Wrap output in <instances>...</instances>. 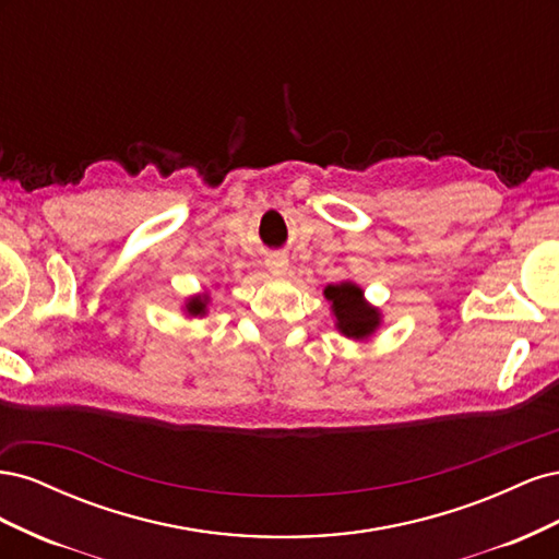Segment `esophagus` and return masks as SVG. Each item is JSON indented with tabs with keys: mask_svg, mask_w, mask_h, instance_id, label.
Listing matches in <instances>:
<instances>
[{
	"mask_svg": "<svg viewBox=\"0 0 559 559\" xmlns=\"http://www.w3.org/2000/svg\"><path fill=\"white\" fill-rule=\"evenodd\" d=\"M265 267H267L270 275L282 277V275L289 273V261H286L284 257H270V259H265Z\"/></svg>",
	"mask_w": 559,
	"mask_h": 559,
	"instance_id": "esophagus-1",
	"label": "esophagus"
}]
</instances>
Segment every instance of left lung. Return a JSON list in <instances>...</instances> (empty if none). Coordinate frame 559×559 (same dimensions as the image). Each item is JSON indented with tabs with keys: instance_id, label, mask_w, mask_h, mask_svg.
I'll use <instances>...</instances> for the list:
<instances>
[{
	"instance_id": "8db88e82",
	"label": "left lung",
	"mask_w": 559,
	"mask_h": 559,
	"mask_svg": "<svg viewBox=\"0 0 559 559\" xmlns=\"http://www.w3.org/2000/svg\"><path fill=\"white\" fill-rule=\"evenodd\" d=\"M324 298L331 306L337 333L349 337V341L364 343L382 326L380 308L370 306L357 282L345 280L341 284H329L324 289Z\"/></svg>"
}]
</instances>
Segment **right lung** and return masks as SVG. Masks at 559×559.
I'll list each match as a JSON object with an SVG mask.
<instances>
[{
  "instance_id": "1",
  "label": "right lung",
  "mask_w": 559,
  "mask_h": 559,
  "mask_svg": "<svg viewBox=\"0 0 559 559\" xmlns=\"http://www.w3.org/2000/svg\"><path fill=\"white\" fill-rule=\"evenodd\" d=\"M212 302L210 292H202L195 296H189L183 300V314L186 317H207V306Z\"/></svg>"
}]
</instances>
